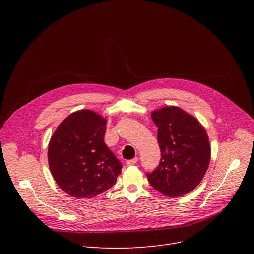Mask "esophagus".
Wrapping results in <instances>:
<instances>
[{
  "label": "esophagus",
  "mask_w": 254,
  "mask_h": 254,
  "mask_svg": "<svg viewBox=\"0 0 254 254\" xmlns=\"http://www.w3.org/2000/svg\"><path fill=\"white\" fill-rule=\"evenodd\" d=\"M138 162V157H135L132 159H129V161H127V166H134Z\"/></svg>",
  "instance_id": "34e87169"
}]
</instances>
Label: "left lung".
<instances>
[{"instance_id": "left-lung-1", "label": "left lung", "mask_w": 254, "mask_h": 254, "mask_svg": "<svg viewBox=\"0 0 254 254\" xmlns=\"http://www.w3.org/2000/svg\"><path fill=\"white\" fill-rule=\"evenodd\" d=\"M157 127L161 163L147 174L153 189L167 196L192 191L203 180L210 163L211 147L204 127L179 107L167 106L151 112Z\"/></svg>"}]
</instances>
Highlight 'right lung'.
<instances>
[{
  "mask_svg": "<svg viewBox=\"0 0 254 254\" xmlns=\"http://www.w3.org/2000/svg\"><path fill=\"white\" fill-rule=\"evenodd\" d=\"M107 120L83 109L64 118L48 145V165L56 182L74 197L91 198L112 188L122 164L104 142Z\"/></svg>",
  "mask_w": 254,
  "mask_h": 254,
  "instance_id": "right-lung-1",
  "label": "right lung"
}]
</instances>
